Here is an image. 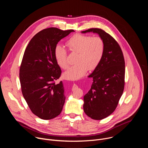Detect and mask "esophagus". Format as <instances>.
<instances>
[{
    "label": "esophagus",
    "instance_id": "1",
    "mask_svg": "<svg viewBox=\"0 0 148 148\" xmlns=\"http://www.w3.org/2000/svg\"><path fill=\"white\" fill-rule=\"evenodd\" d=\"M74 86H76V85H75V84H74Z\"/></svg>",
    "mask_w": 148,
    "mask_h": 148
}]
</instances>
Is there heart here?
Here are the masks:
<instances>
[{
    "label": "heart",
    "mask_w": 148,
    "mask_h": 148,
    "mask_svg": "<svg viewBox=\"0 0 148 148\" xmlns=\"http://www.w3.org/2000/svg\"><path fill=\"white\" fill-rule=\"evenodd\" d=\"M70 51L77 53L75 62L63 74V77L70 80L78 79L86 74L88 70H94L101 62L105 51V43L100 37L76 34L67 41ZM54 57L58 66L63 69L69 67L66 49L57 45L54 49Z\"/></svg>",
    "instance_id": "1"
}]
</instances>
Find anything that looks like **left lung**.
<instances>
[{
    "label": "left lung",
    "instance_id": "1",
    "mask_svg": "<svg viewBox=\"0 0 148 148\" xmlns=\"http://www.w3.org/2000/svg\"><path fill=\"white\" fill-rule=\"evenodd\" d=\"M98 34L105 43V51L98 66L88 77L93 82L84 96V111L87 116L101 120L110 115L116 109L125 85V61L116 41L102 29L93 28L82 33Z\"/></svg>",
    "mask_w": 148,
    "mask_h": 148
}]
</instances>
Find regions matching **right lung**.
Instances as JSON below:
<instances>
[{
	"label": "right lung",
	"mask_w": 148,
	"mask_h": 148,
	"mask_svg": "<svg viewBox=\"0 0 148 148\" xmlns=\"http://www.w3.org/2000/svg\"><path fill=\"white\" fill-rule=\"evenodd\" d=\"M71 32L74 30L44 29L32 38L25 50L20 68L21 88L32 112L42 119L57 116L64 104L63 84L54 82L61 74L54 49L58 41Z\"/></svg>",
	"instance_id": "add662e5"
}]
</instances>
